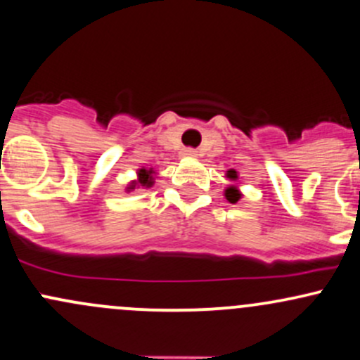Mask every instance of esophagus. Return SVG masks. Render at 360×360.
Listing matches in <instances>:
<instances>
[{"label":"esophagus","instance_id":"34e87169","mask_svg":"<svg viewBox=\"0 0 360 360\" xmlns=\"http://www.w3.org/2000/svg\"><path fill=\"white\" fill-rule=\"evenodd\" d=\"M183 157L195 158V157H198V151H196L195 148H184V150H183Z\"/></svg>","mask_w":360,"mask_h":360}]
</instances>
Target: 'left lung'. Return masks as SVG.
<instances>
[{
  "label": "left lung",
  "mask_w": 360,
  "mask_h": 360,
  "mask_svg": "<svg viewBox=\"0 0 360 360\" xmlns=\"http://www.w3.org/2000/svg\"><path fill=\"white\" fill-rule=\"evenodd\" d=\"M228 177H231V179H236V170H228ZM240 191L236 190V188H228L226 190V198L229 200L231 203H236L238 200H240Z\"/></svg>",
  "instance_id": "left-lung-1"
}]
</instances>
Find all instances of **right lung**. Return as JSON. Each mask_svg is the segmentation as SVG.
<instances>
[{"label":"right lung","mask_w":360,"mask_h":360,"mask_svg":"<svg viewBox=\"0 0 360 360\" xmlns=\"http://www.w3.org/2000/svg\"><path fill=\"white\" fill-rule=\"evenodd\" d=\"M138 176H139L138 183L141 184V186H151V184H153V181H151V169H150V170L139 169ZM134 186H136V183H132L131 186L127 188V190H134Z\"/></svg>","instance_id":"add662e5"}]
</instances>
